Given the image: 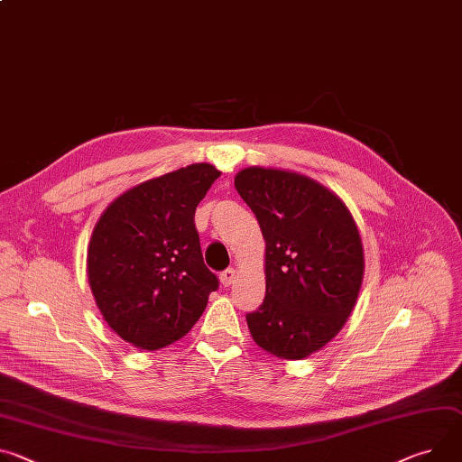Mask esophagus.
I'll list each match as a JSON object with an SVG mask.
<instances>
[{
	"mask_svg": "<svg viewBox=\"0 0 462 462\" xmlns=\"http://www.w3.org/2000/svg\"><path fill=\"white\" fill-rule=\"evenodd\" d=\"M219 278H221V283H223L225 287H230V285L236 282V269H232V267L225 269Z\"/></svg>",
	"mask_w": 462,
	"mask_h": 462,
	"instance_id": "1",
	"label": "esophagus"
}]
</instances>
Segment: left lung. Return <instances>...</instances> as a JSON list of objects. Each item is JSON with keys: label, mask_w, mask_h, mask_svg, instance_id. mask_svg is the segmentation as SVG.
Returning <instances> with one entry per match:
<instances>
[{"label": "left lung", "mask_w": 462, "mask_h": 462, "mask_svg": "<svg viewBox=\"0 0 462 462\" xmlns=\"http://www.w3.org/2000/svg\"><path fill=\"white\" fill-rule=\"evenodd\" d=\"M234 184L265 237V300L246 313L250 335L280 359H304L356 306L365 271L356 221L337 195L299 173L246 167Z\"/></svg>", "instance_id": "left-lung-1"}]
</instances>
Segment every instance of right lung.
Wrapping results in <instances>:
<instances>
[{
	"instance_id": "obj_1",
	"label": "right lung",
	"mask_w": 462,
	"mask_h": 462,
	"mask_svg": "<svg viewBox=\"0 0 462 462\" xmlns=\"http://www.w3.org/2000/svg\"><path fill=\"white\" fill-rule=\"evenodd\" d=\"M221 171L191 163L119 195L88 246V282L106 324L142 350L170 346L206 310L217 276L204 265L195 209Z\"/></svg>"
}]
</instances>
